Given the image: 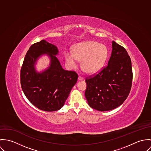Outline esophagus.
I'll return each mask as SVG.
<instances>
[{
	"label": "esophagus",
	"mask_w": 151,
	"mask_h": 151,
	"mask_svg": "<svg viewBox=\"0 0 151 151\" xmlns=\"http://www.w3.org/2000/svg\"><path fill=\"white\" fill-rule=\"evenodd\" d=\"M83 78L82 77V76H79V77H78V81H83Z\"/></svg>",
	"instance_id": "34e87169"
}]
</instances>
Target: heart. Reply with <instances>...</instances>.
<instances>
[{"instance_id":"1","label":"heart","mask_w":151,"mask_h":151,"mask_svg":"<svg viewBox=\"0 0 151 151\" xmlns=\"http://www.w3.org/2000/svg\"><path fill=\"white\" fill-rule=\"evenodd\" d=\"M108 51L106 46L94 41H87L80 43L73 51L67 50L65 58L68 65L71 68L77 67L79 60H82L81 65L89 73L99 71L106 59Z\"/></svg>"}]
</instances>
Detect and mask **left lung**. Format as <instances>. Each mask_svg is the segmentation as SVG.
<instances>
[{
    "instance_id": "1",
    "label": "left lung",
    "mask_w": 151,
    "mask_h": 151,
    "mask_svg": "<svg viewBox=\"0 0 151 151\" xmlns=\"http://www.w3.org/2000/svg\"><path fill=\"white\" fill-rule=\"evenodd\" d=\"M108 65L86 79L85 97L88 105L99 111L112 110L127 98L132 85L131 59L126 49L115 42Z\"/></svg>"
}]
</instances>
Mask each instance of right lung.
I'll list each match as a JSON object with an SVG mask.
<instances>
[{"instance_id": "right-lung-1", "label": "right lung", "mask_w": 151, "mask_h": 151, "mask_svg": "<svg viewBox=\"0 0 151 151\" xmlns=\"http://www.w3.org/2000/svg\"><path fill=\"white\" fill-rule=\"evenodd\" d=\"M57 47L45 40L33 44L27 51L20 72L22 91L35 106L47 112L61 109L78 80V74L64 69L57 58ZM47 54L50 66L37 73L34 64L38 58Z\"/></svg>"}]
</instances>
